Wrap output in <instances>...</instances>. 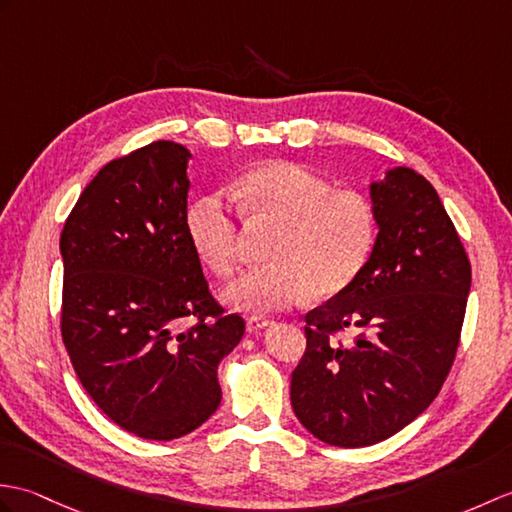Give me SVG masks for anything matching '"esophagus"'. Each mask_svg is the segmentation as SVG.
I'll return each instance as SVG.
<instances>
[{"instance_id": "esophagus-1", "label": "esophagus", "mask_w": 512, "mask_h": 512, "mask_svg": "<svg viewBox=\"0 0 512 512\" xmlns=\"http://www.w3.org/2000/svg\"><path fill=\"white\" fill-rule=\"evenodd\" d=\"M272 323L268 318H248V323H246V329H248V334H261V331H264L266 327H270Z\"/></svg>"}]
</instances>
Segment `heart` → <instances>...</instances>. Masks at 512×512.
I'll list each match as a JSON object with an SVG mask.
<instances>
[{
    "label": "heart",
    "instance_id": "heart-1",
    "mask_svg": "<svg viewBox=\"0 0 512 512\" xmlns=\"http://www.w3.org/2000/svg\"><path fill=\"white\" fill-rule=\"evenodd\" d=\"M242 216L281 227L270 248L275 264L251 268L222 290L246 314H272L312 294L329 299L358 279L375 244V211L362 194L331 189L299 163L275 161L231 185ZM189 244L216 275L227 277L240 259V222L220 194L200 196L185 213Z\"/></svg>",
    "mask_w": 512,
    "mask_h": 512
}]
</instances>
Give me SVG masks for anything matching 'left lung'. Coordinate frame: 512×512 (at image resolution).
<instances>
[{
	"instance_id": "1",
	"label": "left lung",
	"mask_w": 512,
	"mask_h": 512,
	"mask_svg": "<svg viewBox=\"0 0 512 512\" xmlns=\"http://www.w3.org/2000/svg\"><path fill=\"white\" fill-rule=\"evenodd\" d=\"M377 237L347 290L305 316L296 419L318 441L368 447L436 399L456 358L471 264L436 189L410 168L368 185ZM340 330H360L337 342Z\"/></svg>"
}]
</instances>
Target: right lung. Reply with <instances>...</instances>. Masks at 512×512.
Here are the masks:
<instances>
[{
	"label": "right lung",
	"mask_w": 512,
	"mask_h": 512,
	"mask_svg": "<svg viewBox=\"0 0 512 512\" xmlns=\"http://www.w3.org/2000/svg\"><path fill=\"white\" fill-rule=\"evenodd\" d=\"M189 161L185 146L154 141L106 163L61 233L71 364L106 417L148 441L218 410V366L246 329L213 301L189 244ZM187 317L199 323L181 330Z\"/></svg>",
	"instance_id": "obj_1"
}]
</instances>
